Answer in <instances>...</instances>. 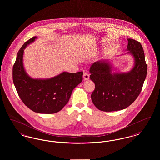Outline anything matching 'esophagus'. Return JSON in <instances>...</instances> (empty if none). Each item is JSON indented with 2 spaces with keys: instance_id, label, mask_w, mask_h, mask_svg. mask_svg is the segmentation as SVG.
Masks as SVG:
<instances>
[{
  "instance_id": "34e87169",
  "label": "esophagus",
  "mask_w": 160,
  "mask_h": 160,
  "mask_svg": "<svg viewBox=\"0 0 160 160\" xmlns=\"http://www.w3.org/2000/svg\"><path fill=\"white\" fill-rule=\"evenodd\" d=\"M89 78V75L87 72H84L83 74V79L84 80H87Z\"/></svg>"
}]
</instances>
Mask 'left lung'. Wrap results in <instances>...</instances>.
Listing matches in <instances>:
<instances>
[{"instance_id":"left-lung-1","label":"left lung","mask_w":160,"mask_h":160,"mask_svg":"<svg viewBox=\"0 0 160 160\" xmlns=\"http://www.w3.org/2000/svg\"><path fill=\"white\" fill-rule=\"evenodd\" d=\"M127 50L135 61L134 67L128 72L112 73V65L106 61L95 62L90 68V78L95 85L92 101L101 111L126 108L137 99L142 89L147 74L143 48L139 42L128 38Z\"/></svg>"}]
</instances>
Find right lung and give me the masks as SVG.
Here are the masks:
<instances>
[{"instance_id": "1", "label": "right lung", "mask_w": 160, "mask_h": 160, "mask_svg": "<svg viewBox=\"0 0 160 160\" xmlns=\"http://www.w3.org/2000/svg\"><path fill=\"white\" fill-rule=\"evenodd\" d=\"M36 38L29 39L19 50L12 68L13 82L18 96L28 108L38 113L53 114L67 104L73 89L82 82L83 72H63L51 78H32L24 69L23 53Z\"/></svg>"}]
</instances>
